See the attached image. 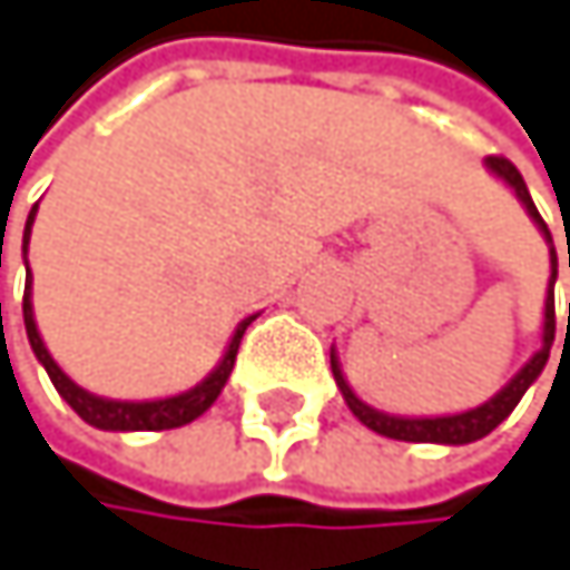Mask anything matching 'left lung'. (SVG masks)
<instances>
[{"label": "left lung", "mask_w": 570, "mask_h": 570, "mask_svg": "<svg viewBox=\"0 0 570 570\" xmlns=\"http://www.w3.org/2000/svg\"><path fill=\"white\" fill-rule=\"evenodd\" d=\"M487 165L517 191V198L527 206V213L534 216V223L541 226V233L548 236V243H551V294H548V304H544V344H541V351L523 364V368L510 379V385L500 392V395H493L490 402H483L480 409H470V412H460V415H442V419H395V415H385V412H375V409H368L364 405L351 389H347V382H344V375H341V368H337V361H334V354H331V372H334V382H337V389H341V395H344V402H347V409L368 425V429H375L379 435H389V439H402V442H445V445H463V442H476V439H483V435H490L513 409H517V402L523 399V392L534 385V379L544 372V364H548V354H551V344H554V276H558V256H554V239H551V229H548V223L541 219V213H538V206H534V198H531V191H527V185H523V175L517 171V165L510 161V158H503V155H490L487 158ZM568 266H570V246H568ZM568 331H570V314H568Z\"/></svg>", "instance_id": "left-lung-1"}]
</instances>
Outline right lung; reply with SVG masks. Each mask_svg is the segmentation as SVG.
<instances>
[{"mask_svg":"<svg viewBox=\"0 0 570 570\" xmlns=\"http://www.w3.org/2000/svg\"><path fill=\"white\" fill-rule=\"evenodd\" d=\"M32 216H36V209H32L29 219H26V236H22L26 243H29ZM22 321H26V337H29L32 354H36L39 364L47 368L50 382H53L57 392L67 399V405H70L83 422H90V425H97V429H110V432H161V429H178V425L198 419L202 412H206V409L219 399L223 385L229 382L233 364H236V354H239V341H243L246 327L253 324V317H249V321H243V324L236 327V334H233V341H229V351H226V357L219 361V368H216L206 382H202V385H195L191 392H181V395H175V399H158V402H110V399H97V395L83 392L80 385H73V382L60 372V364L50 357L43 337H39V331H36V321H32L29 279H26V297H22Z\"/></svg>","mask_w":570,"mask_h":570,"instance_id":"1","label":"right lung"}]
</instances>
